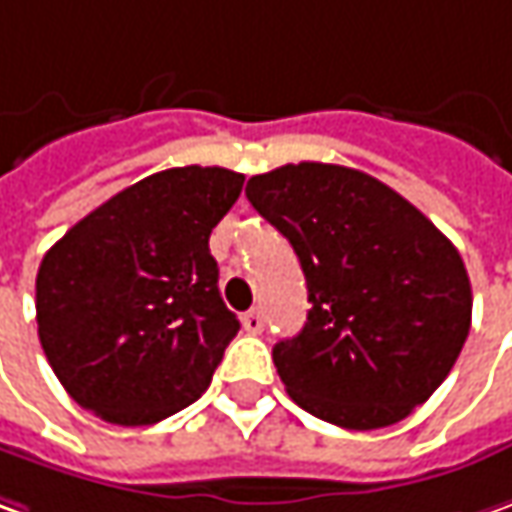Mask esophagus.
<instances>
[{"label": "esophagus", "mask_w": 512, "mask_h": 512, "mask_svg": "<svg viewBox=\"0 0 512 512\" xmlns=\"http://www.w3.org/2000/svg\"><path fill=\"white\" fill-rule=\"evenodd\" d=\"M243 329H246L249 335H260V332H263V312H260V309H249V312L243 315Z\"/></svg>", "instance_id": "esophagus-1"}]
</instances>
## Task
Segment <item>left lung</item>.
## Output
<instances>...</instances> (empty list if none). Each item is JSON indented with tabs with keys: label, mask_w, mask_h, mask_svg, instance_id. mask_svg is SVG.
<instances>
[{
	"label": "left lung",
	"mask_w": 512,
	"mask_h": 512,
	"mask_svg": "<svg viewBox=\"0 0 512 512\" xmlns=\"http://www.w3.org/2000/svg\"><path fill=\"white\" fill-rule=\"evenodd\" d=\"M246 197L295 249L309 315L272 349L292 401L344 430L398 424L450 375L473 292L458 249L358 168L255 174Z\"/></svg>",
	"instance_id": "obj_1"
}]
</instances>
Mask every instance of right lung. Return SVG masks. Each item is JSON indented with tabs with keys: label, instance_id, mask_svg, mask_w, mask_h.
Here are the masks:
<instances>
[{
	"label": "right lung",
	"instance_id": "add662e5",
	"mask_svg": "<svg viewBox=\"0 0 512 512\" xmlns=\"http://www.w3.org/2000/svg\"><path fill=\"white\" fill-rule=\"evenodd\" d=\"M243 174L157 171L45 252L36 272L39 344L65 392L108 424H157L212 384L240 321L217 289L209 234Z\"/></svg>",
	"mask_w": 512,
	"mask_h": 512
}]
</instances>
